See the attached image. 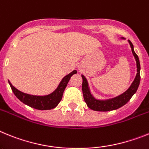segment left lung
<instances>
[{"mask_svg": "<svg viewBox=\"0 0 149 149\" xmlns=\"http://www.w3.org/2000/svg\"><path fill=\"white\" fill-rule=\"evenodd\" d=\"M121 40H125L124 37H120ZM128 41L130 44V48L133 55L134 56V58L136 63V75L134 79V82H132L130 87L125 92L121 94L116 96L115 97L108 98V99H97L93 95V94L91 91L90 87L88 85L87 79L85 78L84 75H82V93H83V97L85 102L87 104L88 107L94 111H98V112H107V111L116 110L119 109L120 107L125 105L127 102L130 100V98L133 97L134 94L136 92L137 89L139 85L140 82V63H139V59L138 55L136 54L134 49V45L130 42Z\"/></svg>", "mask_w": 149, "mask_h": 149, "instance_id": "obj_1", "label": "left lung"}]
</instances>
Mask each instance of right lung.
I'll return each instance as SVG.
<instances>
[{"label": "right lung", "mask_w": 149, "mask_h": 149, "mask_svg": "<svg viewBox=\"0 0 149 149\" xmlns=\"http://www.w3.org/2000/svg\"><path fill=\"white\" fill-rule=\"evenodd\" d=\"M76 73H77V71L74 70L62 79L55 91H53L50 94H46V95H41V96L40 95H32V94L22 92L17 88H15L9 80L8 82L12 88L13 92L21 102L36 109L48 110V109L55 108L58 105V103L61 100L63 93H64V89L67 87V83L69 82L71 76Z\"/></svg>", "instance_id": "add662e5"}]
</instances>
